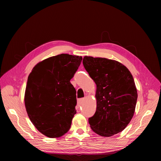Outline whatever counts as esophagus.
<instances>
[{"label":"esophagus","mask_w":161,"mask_h":161,"mask_svg":"<svg viewBox=\"0 0 161 161\" xmlns=\"http://www.w3.org/2000/svg\"><path fill=\"white\" fill-rule=\"evenodd\" d=\"M83 99H78V106H80L81 104V103H83Z\"/></svg>","instance_id":"1"}]
</instances>
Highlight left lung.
Here are the masks:
<instances>
[{"instance_id":"1","label":"left lung","mask_w":161,"mask_h":161,"mask_svg":"<svg viewBox=\"0 0 161 161\" xmlns=\"http://www.w3.org/2000/svg\"><path fill=\"white\" fill-rule=\"evenodd\" d=\"M83 64L97 86L96 111L88 119L91 129L103 137L122 132L133 117L137 99L132 75L114 60L85 56Z\"/></svg>"}]
</instances>
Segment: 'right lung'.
<instances>
[{
  "label": "right lung",
  "mask_w": 161,
  "mask_h": 161,
  "mask_svg": "<svg viewBox=\"0 0 161 161\" xmlns=\"http://www.w3.org/2000/svg\"><path fill=\"white\" fill-rule=\"evenodd\" d=\"M82 57L60 54L37 64L28 77L24 101L35 127L51 138L69 130L76 113V91L70 80Z\"/></svg>",
  "instance_id": "obj_1"
}]
</instances>
